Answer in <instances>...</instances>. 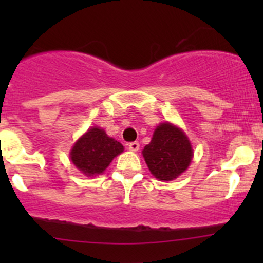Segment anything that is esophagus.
<instances>
[{
	"label": "esophagus",
	"mask_w": 263,
	"mask_h": 263,
	"mask_svg": "<svg viewBox=\"0 0 263 263\" xmlns=\"http://www.w3.org/2000/svg\"><path fill=\"white\" fill-rule=\"evenodd\" d=\"M128 149L134 151V152H137V151L140 149V143H138L137 141L131 142V143H128Z\"/></svg>",
	"instance_id": "esophagus-1"
}]
</instances>
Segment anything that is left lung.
<instances>
[{
  "label": "left lung",
  "instance_id": "1",
  "mask_svg": "<svg viewBox=\"0 0 263 263\" xmlns=\"http://www.w3.org/2000/svg\"><path fill=\"white\" fill-rule=\"evenodd\" d=\"M151 173L159 180H173L188 168L193 149L184 132L176 126L161 123L152 141L142 151Z\"/></svg>",
  "mask_w": 263,
  "mask_h": 263
}]
</instances>
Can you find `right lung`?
Instances as JSON below:
<instances>
[{"label":"right lung","mask_w":263,"mask_h":263,"mask_svg":"<svg viewBox=\"0 0 263 263\" xmlns=\"http://www.w3.org/2000/svg\"><path fill=\"white\" fill-rule=\"evenodd\" d=\"M123 152L120 142L108 137L104 129L92 127L74 144L70 159L86 176L100 174L117 155Z\"/></svg>","instance_id":"obj_1"}]
</instances>
